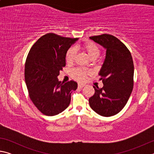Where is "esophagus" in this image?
I'll return each instance as SVG.
<instances>
[{"instance_id":"esophagus-1","label":"esophagus","mask_w":154,"mask_h":154,"mask_svg":"<svg viewBox=\"0 0 154 154\" xmlns=\"http://www.w3.org/2000/svg\"><path fill=\"white\" fill-rule=\"evenodd\" d=\"M85 84H83V83H79V84H78V88H83V87L85 86Z\"/></svg>"}]
</instances>
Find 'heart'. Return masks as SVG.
I'll return each mask as SVG.
<instances>
[{"instance_id":"b5f03b06","label":"heart","mask_w":154,"mask_h":154,"mask_svg":"<svg viewBox=\"0 0 154 154\" xmlns=\"http://www.w3.org/2000/svg\"><path fill=\"white\" fill-rule=\"evenodd\" d=\"M77 48L71 47L70 48L66 54V61L67 63H72L73 62L75 55H76ZM82 49L88 54V56L91 59L97 58L100 54V49L99 47L93 42H86L82 45ZM90 71L88 70L82 68H77L72 70L71 72V77L74 79L82 82L85 79V77L88 74L90 73Z\"/></svg>"}]
</instances>
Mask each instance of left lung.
I'll list each match as a JSON object with an SVG mask.
<instances>
[{
    "instance_id": "left-lung-1",
    "label": "left lung",
    "mask_w": 154,
    "mask_h": 154,
    "mask_svg": "<svg viewBox=\"0 0 154 154\" xmlns=\"http://www.w3.org/2000/svg\"><path fill=\"white\" fill-rule=\"evenodd\" d=\"M90 38L106 49L98 74L104 85L93 86L95 93L89 98L90 106L100 116H113L126 105L133 89V60L128 49L116 36L103 34Z\"/></svg>"
}]
</instances>
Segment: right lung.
Returning a JSON list of instances; mask_svg holds the SVG:
<instances>
[{
	"label": "right lung",
	"mask_w": 154,
	"mask_h": 154,
	"mask_svg": "<svg viewBox=\"0 0 154 154\" xmlns=\"http://www.w3.org/2000/svg\"><path fill=\"white\" fill-rule=\"evenodd\" d=\"M77 38L54 33L41 36L31 48L25 64V82L34 105L48 116L58 115L69 106L71 93L77 88L74 81L59 82L58 76L66 66L68 49Z\"/></svg>",
	"instance_id": "1"
}]
</instances>
